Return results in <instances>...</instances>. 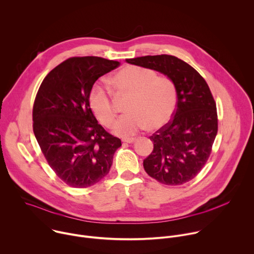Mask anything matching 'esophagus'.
I'll return each mask as SVG.
<instances>
[{
    "instance_id": "34e87169",
    "label": "esophagus",
    "mask_w": 254,
    "mask_h": 254,
    "mask_svg": "<svg viewBox=\"0 0 254 254\" xmlns=\"http://www.w3.org/2000/svg\"><path fill=\"white\" fill-rule=\"evenodd\" d=\"M134 140H135L134 137H124V138H123V141H124V142H127V143H131V142H133Z\"/></svg>"
}]
</instances>
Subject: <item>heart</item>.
Instances as JSON below:
<instances>
[{"instance_id":"1","label":"heart","mask_w":254,"mask_h":254,"mask_svg":"<svg viewBox=\"0 0 254 254\" xmlns=\"http://www.w3.org/2000/svg\"><path fill=\"white\" fill-rule=\"evenodd\" d=\"M113 82L120 93L130 94L126 105L127 114L121 117L115 125L118 134H132L146 126L149 129H158L172 119L177 105V89L171 78L158 76L153 69L129 65L118 72ZM89 104L103 126H114L117 111L112 92L105 85H93Z\"/></svg>"}]
</instances>
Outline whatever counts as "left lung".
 <instances>
[{
  "mask_svg": "<svg viewBox=\"0 0 254 254\" xmlns=\"http://www.w3.org/2000/svg\"><path fill=\"white\" fill-rule=\"evenodd\" d=\"M126 61L161 72L177 89L173 120L150 136L154 150L143 160L144 171L165 185L189 182L206 164L218 130L216 102L207 82L191 65L172 55Z\"/></svg>",
  "mask_w": 254,
  "mask_h": 254,
  "instance_id": "8db88e82",
  "label": "left lung"
}]
</instances>
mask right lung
Listing matches in <instances>:
<instances>
[{"mask_svg":"<svg viewBox=\"0 0 254 254\" xmlns=\"http://www.w3.org/2000/svg\"><path fill=\"white\" fill-rule=\"evenodd\" d=\"M119 61L72 57L42 81L33 106V131L55 174L73 188L90 187L111 170L122 140L95 119L89 94L94 82Z\"/></svg>","mask_w":254,"mask_h":254,"instance_id":"obj_1","label":"right lung"}]
</instances>
